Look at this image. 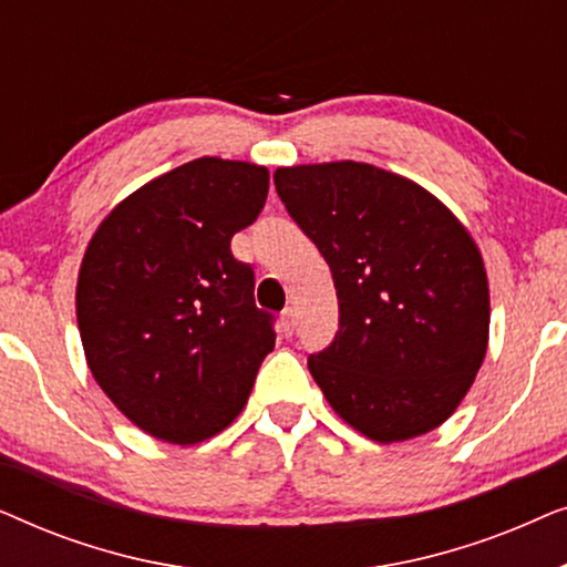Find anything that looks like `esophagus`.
<instances>
[{
	"label": "esophagus",
	"mask_w": 567,
	"mask_h": 567,
	"mask_svg": "<svg viewBox=\"0 0 567 567\" xmlns=\"http://www.w3.org/2000/svg\"><path fill=\"white\" fill-rule=\"evenodd\" d=\"M293 328H297V320H293V309H284V315H281V332L286 338L291 336L293 332Z\"/></svg>",
	"instance_id": "34e87169"
}]
</instances>
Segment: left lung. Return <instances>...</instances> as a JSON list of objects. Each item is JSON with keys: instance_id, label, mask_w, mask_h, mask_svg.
I'll return each mask as SVG.
<instances>
[{"instance_id": "left-lung-1", "label": "left lung", "mask_w": 567, "mask_h": 567, "mask_svg": "<svg viewBox=\"0 0 567 567\" xmlns=\"http://www.w3.org/2000/svg\"><path fill=\"white\" fill-rule=\"evenodd\" d=\"M274 183L336 281L340 330L309 355L324 400L379 444L439 429L475 382L491 330L467 227L433 193L367 162L278 167Z\"/></svg>"}]
</instances>
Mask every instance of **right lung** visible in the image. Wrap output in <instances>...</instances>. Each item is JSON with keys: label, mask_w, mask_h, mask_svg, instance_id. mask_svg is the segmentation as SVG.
<instances>
[{"label": "right lung", "mask_w": 567, "mask_h": 567, "mask_svg": "<svg viewBox=\"0 0 567 567\" xmlns=\"http://www.w3.org/2000/svg\"><path fill=\"white\" fill-rule=\"evenodd\" d=\"M268 196V169L200 157L154 177L100 221L76 278L87 367L115 408L169 444L243 413L274 351L255 274L231 255Z\"/></svg>", "instance_id": "add662e5"}]
</instances>
